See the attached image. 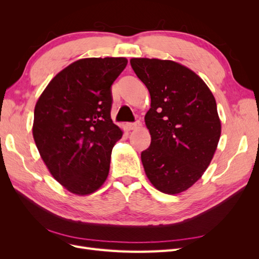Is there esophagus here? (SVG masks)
<instances>
[{"label":"esophagus","instance_id":"esophagus-1","mask_svg":"<svg viewBox=\"0 0 259 259\" xmlns=\"http://www.w3.org/2000/svg\"><path fill=\"white\" fill-rule=\"evenodd\" d=\"M140 122L139 121H137V122H135V123H127L126 124V127H127V130L128 131H134V130H136V128H138L139 126H140Z\"/></svg>","mask_w":259,"mask_h":259}]
</instances>
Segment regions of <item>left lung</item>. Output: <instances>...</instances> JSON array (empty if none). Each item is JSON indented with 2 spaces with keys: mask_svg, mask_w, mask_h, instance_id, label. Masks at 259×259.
<instances>
[{
  "mask_svg": "<svg viewBox=\"0 0 259 259\" xmlns=\"http://www.w3.org/2000/svg\"><path fill=\"white\" fill-rule=\"evenodd\" d=\"M130 62L151 97L145 115L151 135L150 147L142 152L145 173L163 193L184 192L204 174L221 138L215 97L197 73L176 61Z\"/></svg>",
  "mask_w": 259,
  "mask_h": 259,
  "instance_id": "left-lung-1",
  "label": "left lung"
}]
</instances>
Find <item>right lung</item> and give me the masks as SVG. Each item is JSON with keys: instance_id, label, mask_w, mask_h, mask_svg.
<instances>
[{"instance_id": "obj_1", "label": "right lung", "mask_w": 259, "mask_h": 259, "mask_svg": "<svg viewBox=\"0 0 259 259\" xmlns=\"http://www.w3.org/2000/svg\"><path fill=\"white\" fill-rule=\"evenodd\" d=\"M124 57L83 58L61 70L38 97L32 134L52 176L76 195L104 185L123 132L111 120V85Z\"/></svg>"}]
</instances>
